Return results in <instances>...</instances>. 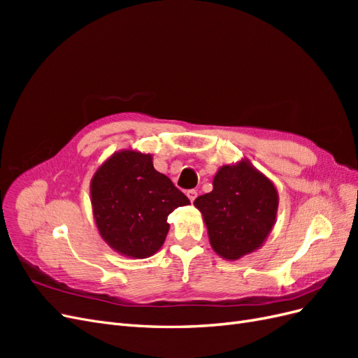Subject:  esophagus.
Segmentation results:
<instances>
[{"instance_id": "obj_1", "label": "esophagus", "mask_w": 358, "mask_h": 358, "mask_svg": "<svg viewBox=\"0 0 358 358\" xmlns=\"http://www.w3.org/2000/svg\"><path fill=\"white\" fill-rule=\"evenodd\" d=\"M187 196H188L189 201L192 203L194 200H196V199H197V191H196V189H189V191H187Z\"/></svg>"}]
</instances>
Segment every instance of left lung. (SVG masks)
<instances>
[{"label": "left lung", "instance_id": "1", "mask_svg": "<svg viewBox=\"0 0 358 358\" xmlns=\"http://www.w3.org/2000/svg\"><path fill=\"white\" fill-rule=\"evenodd\" d=\"M212 185L210 192L194 201L212 249L229 262L255 252L276 222L279 196L273 182L242 158L220 167Z\"/></svg>", "mask_w": 358, "mask_h": 358}]
</instances>
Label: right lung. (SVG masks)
Returning a JSON list of instances; mask_svg holds the SVG:
<instances>
[{
    "instance_id": "obj_1",
    "label": "right lung",
    "mask_w": 358,
    "mask_h": 358,
    "mask_svg": "<svg viewBox=\"0 0 358 358\" xmlns=\"http://www.w3.org/2000/svg\"><path fill=\"white\" fill-rule=\"evenodd\" d=\"M91 204L101 239L128 258L154 255L166 241L167 216L188 197L154 169L152 155L121 149L96 169Z\"/></svg>"
}]
</instances>
